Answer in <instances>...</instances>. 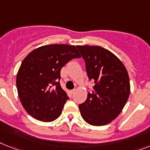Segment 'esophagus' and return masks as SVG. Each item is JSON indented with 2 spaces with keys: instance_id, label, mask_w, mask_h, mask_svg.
Masks as SVG:
<instances>
[{
  "instance_id": "obj_1",
  "label": "esophagus",
  "mask_w": 150,
  "mask_h": 150,
  "mask_svg": "<svg viewBox=\"0 0 150 150\" xmlns=\"http://www.w3.org/2000/svg\"><path fill=\"white\" fill-rule=\"evenodd\" d=\"M70 93H71V94H74V93H75V90H74H74H70Z\"/></svg>"
}]
</instances>
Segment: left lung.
Wrapping results in <instances>:
<instances>
[{
    "label": "left lung",
    "mask_w": 150,
    "mask_h": 150,
    "mask_svg": "<svg viewBox=\"0 0 150 150\" xmlns=\"http://www.w3.org/2000/svg\"><path fill=\"white\" fill-rule=\"evenodd\" d=\"M85 60L89 80L94 83L86 101L79 105L87 123L103 126L117 118L130 93L127 70L110 50L99 46H76Z\"/></svg>",
    "instance_id": "8db88e82"
}]
</instances>
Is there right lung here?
Wrapping results in <instances>:
<instances>
[{"instance_id":"obj_1","label":"right lung","mask_w":150,"mask_h":150,"mask_svg":"<svg viewBox=\"0 0 150 150\" xmlns=\"http://www.w3.org/2000/svg\"><path fill=\"white\" fill-rule=\"evenodd\" d=\"M80 57L75 46L50 44L37 48L24 58L16 84L20 100L28 114L43 122L60 117L69 99L60 84V70L70 60Z\"/></svg>"}]
</instances>
